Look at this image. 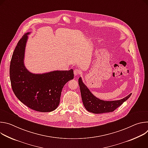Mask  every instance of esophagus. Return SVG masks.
<instances>
[{
    "label": "esophagus",
    "instance_id": "obj_1",
    "mask_svg": "<svg viewBox=\"0 0 148 148\" xmlns=\"http://www.w3.org/2000/svg\"><path fill=\"white\" fill-rule=\"evenodd\" d=\"M74 74L75 75V76H77V75H79L81 74V71L78 69H75L74 71Z\"/></svg>",
    "mask_w": 148,
    "mask_h": 148
}]
</instances>
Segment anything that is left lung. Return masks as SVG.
Returning <instances> with one entry per match:
<instances>
[{
	"instance_id": "left-lung-1",
	"label": "left lung",
	"mask_w": 148,
	"mask_h": 148,
	"mask_svg": "<svg viewBox=\"0 0 148 148\" xmlns=\"http://www.w3.org/2000/svg\"><path fill=\"white\" fill-rule=\"evenodd\" d=\"M78 84L84 107L88 111L94 114L113 112L132 95V93H131L128 96L120 100L111 101H103L97 98L91 92L87 86L83 83L81 77L78 79Z\"/></svg>"
}]
</instances>
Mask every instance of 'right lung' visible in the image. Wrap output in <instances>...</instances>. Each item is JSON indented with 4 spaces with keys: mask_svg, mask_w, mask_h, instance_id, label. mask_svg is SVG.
Masks as SVG:
<instances>
[{
    "mask_svg": "<svg viewBox=\"0 0 148 148\" xmlns=\"http://www.w3.org/2000/svg\"><path fill=\"white\" fill-rule=\"evenodd\" d=\"M27 33L18 41L10 65V79L16 97L34 111L47 112L55 110L60 103L63 87L74 78L73 69L33 74L25 66L24 58Z\"/></svg>",
    "mask_w": 148,
    "mask_h": 148,
    "instance_id": "obj_1",
    "label": "right lung"
}]
</instances>
